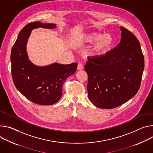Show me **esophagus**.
Segmentation results:
<instances>
[{"instance_id":"34e87169","label":"esophagus","mask_w":153,"mask_h":153,"mask_svg":"<svg viewBox=\"0 0 153 153\" xmlns=\"http://www.w3.org/2000/svg\"><path fill=\"white\" fill-rule=\"evenodd\" d=\"M82 69H83L82 65L81 64L79 63V64H78V66H77V69H78V71H80V70H82Z\"/></svg>"}]
</instances>
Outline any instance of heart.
<instances>
[{
  "instance_id": "heart-1",
  "label": "heart",
  "mask_w": 153,
  "mask_h": 153,
  "mask_svg": "<svg viewBox=\"0 0 153 153\" xmlns=\"http://www.w3.org/2000/svg\"><path fill=\"white\" fill-rule=\"evenodd\" d=\"M79 41L82 43L95 42L92 49V54L95 57H105L112 50L115 40L109 33L100 34L95 32L84 33L79 36Z\"/></svg>"
}]
</instances>
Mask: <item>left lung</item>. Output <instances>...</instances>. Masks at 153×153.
<instances>
[{
    "mask_svg": "<svg viewBox=\"0 0 153 153\" xmlns=\"http://www.w3.org/2000/svg\"><path fill=\"white\" fill-rule=\"evenodd\" d=\"M120 42L105 57H88V97L97 108L112 109L127 102L139 89L144 56L137 38L120 27Z\"/></svg>",
    "mask_w": 153,
    "mask_h": 153,
    "instance_id": "1",
    "label": "left lung"
}]
</instances>
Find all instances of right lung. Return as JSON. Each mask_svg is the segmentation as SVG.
Masks as SVG:
<instances>
[{
    "label": "right lung",
    "mask_w": 153,
    "mask_h": 153,
    "mask_svg": "<svg viewBox=\"0 0 153 153\" xmlns=\"http://www.w3.org/2000/svg\"><path fill=\"white\" fill-rule=\"evenodd\" d=\"M56 27L55 24L38 21L30 23L20 31L11 49V74L14 85L24 97L38 105H52L57 103L61 98L64 81L77 68L76 62L65 65L55 62L38 66L28 59L26 45L31 30Z\"/></svg>",
    "instance_id": "obj_1"
}]
</instances>
